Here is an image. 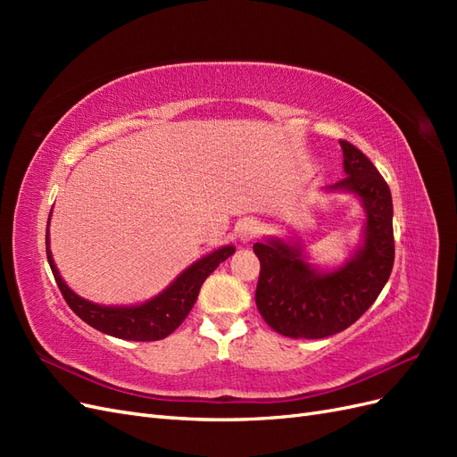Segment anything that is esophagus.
<instances>
[{
  "mask_svg": "<svg viewBox=\"0 0 457 457\" xmlns=\"http://www.w3.org/2000/svg\"><path fill=\"white\" fill-rule=\"evenodd\" d=\"M259 232H261L259 220L250 219V217L242 219L240 223L237 225V237H238V240H240V242H244V244L255 240V238L259 237Z\"/></svg>",
  "mask_w": 457,
  "mask_h": 457,
  "instance_id": "34e87169",
  "label": "esophagus"
}]
</instances>
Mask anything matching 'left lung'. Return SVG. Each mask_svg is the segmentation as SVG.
Segmentation results:
<instances>
[{"mask_svg": "<svg viewBox=\"0 0 457 457\" xmlns=\"http://www.w3.org/2000/svg\"><path fill=\"white\" fill-rule=\"evenodd\" d=\"M345 179L326 192L353 195L364 210L362 240L334 269L312 265L301 238L269 237L253 245L261 261L257 309L274 331L322 339L354 324L378 299L395 262L393 198L385 179L361 150L339 141Z\"/></svg>", "mask_w": 457, "mask_h": 457, "instance_id": "left-lung-1", "label": "left lung"}]
</instances>
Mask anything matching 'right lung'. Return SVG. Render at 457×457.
Listing matches in <instances>:
<instances>
[{
	"instance_id": "obj_1",
	"label": "right lung",
	"mask_w": 457,
	"mask_h": 457,
	"mask_svg": "<svg viewBox=\"0 0 457 457\" xmlns=\"http://www.w3.org/2000/svg\"><path fill=\"white\" fill-rule=\"evenodd\" d=\"M49 220L46 234L47 261L68 307L91 328L103 331L106 336L128 341H158L173 334L183 324L192 307H195L204 280L219 267V262H223L237 252L234 245L217 247L212 253L192 262L158 295L139 303V305H101V303H93L78 295L62 280L51 255Z\"/></svg>"
}]
</instances>
